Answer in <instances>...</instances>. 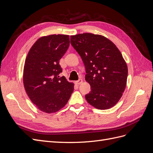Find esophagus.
Masks as SVG:
<instances>
[{
  "mask_svg": "<svg viewBox=\"0 0 153 153\" xmlns=\"http://www.w3.org/2000/svg\"><path fill=\"white\" fill-rule=\"evenodd\" d=\"M82 83H83V80L82 79H80V80H78V81L75 82V84L76 85H80V84H82Z\"/></svg>",
  "mask_w": 153,
  "mask_h": 153,
  "instance_id": "esophagus-1",
  "label": "esophagus"
}]
</instances>
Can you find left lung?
I'll return each mask as SVG.
<instances>
[{
    "mask_svg": "<svg viewBox=\"0 0 153 153\" xmlns=\"http://www.w3.org/2000/svg\"><path fill=\"white\" fill-rule=\"evenodd\" d=\"M71 44L85 68V79L91 91L85 95L94 108L113 107L121 99L127 82L128 66L115 45L106 37L91 33L71 36Z\"/></svg>",
    "mask_w": 153,
    "mask_h": 153,
    "instance_id": "left-lung-1",
    "label": "left lung"
}]
</instances>
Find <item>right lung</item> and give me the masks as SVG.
<instances>
[{
  "label": "right lung",
  "mask_w": 153,
  "mask_h": 153,
  "mask_svg": "<svg viewBox=\"0 0 153 153\" xmlns=\"http://www.w3.org/2000/svg\"><path fill=\"white\" fill-rule=\"evenodd\" d=\"M69 43L68 35L42 36L27 55L23 73L25 90L32 102L43 112H58L67 104L73 92V83L59 76L62 72L59 60Z\"/></svg>",
  "instance_id": "right-lung-1"
}]
</instances>
